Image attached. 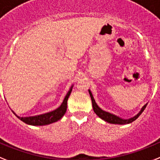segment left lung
I'll use <instances>...</instances> for the list:
<instances>
[{"mask_svg":"<svg viewBox=\"0 0 160 160\" xmlns=\"http://www.w3.org/2000/svg\"><path fill=\"white\" fill-rule=\"evenodd\" d=\"M88 92H89V95L91 97L92 100V108H93V111L95 112L96 114L100 118H101L102 120H104L105 122H109V123H111V124H119V125H124V124H129V123H131L132 122L135 121L136 119L138 118V117L141 115V113L143 112V110L145 109V108L147 107V104H146L145 105L142 106V108L141 109V110L138 112V114H136L135 116L133 117V118H130L129 119H123L119 117L116 116V115L113 114V113H110L109 112H106V111H104L103 109H101L97 104L96 103L95 100L93 98V96L92 94L91 91L88 89Z\"/></svg>","mask_w":160,"mask_h":160,"instance_id":"obj_1","label":"left lung"}]
</instances>
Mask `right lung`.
Returning a JSON list of instances; mask_svg holds the SVG:
<instances>
[{"instance_id": "add662e5", "label": "right lung", "mask_w": 160, "mask_h": 160, "mask_svg": "<svg viewBox=\"0 0 160 160\" xmlns=\"http://www.w3.org/2000/svg\"><path fill=\"white\" fill-rule=\"evenodd\" d=\"M72 87H73V85H72L69 91L68 92L67 95L65 96L64 99H63V102H62L59 108H57L56 109H55V110L51 111L49 113L37 115V116L19 117L13 110H12V112L21 121H22V122L28 125H31V126H45V125L51 124V123L57 122V121H59V119L62 118L63 115L65 114V113H66L67 105H68V100L69 96H70L71 92H72Z\"/></svg>"}]
</instances>
